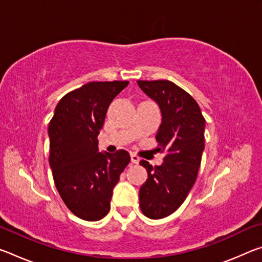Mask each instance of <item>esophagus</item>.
<instances>
[{
  "mask_svg": "<svg viewBox=\"0 0 262 262\" xmlns=\"http://www.w3.org/2000/svg\"><path fill=\"white\" fill-rule=\"evenodd\" d=\"M130 159H132V163H134V164H139V162H140L139 156L135 154H130Z\"/></svg>",
  "mask_w": 262,
  "mask_h": 262,
  "instance_id": "1",
  "label": "esophagus"
}]
</instances>
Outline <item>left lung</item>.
<instances>
[{"mask_svg":"<svg viewBox=\"0 0 262 262\" xmlns=\"http://www.w3.org/2000/svg\"><path fill=\"white\" fill-rule=\"evenodd\" d=\"M145 95L156 101L162 123L156 135L157 151L165 152L162 165L140 164L148 179L140 188V207L151 220L164 219L183 205L196 180L205 149L206 120L195 99L166 79L137 81Z\"/></svg>","mask_w":262,"mask_h":262,"instance_id":"8db88e82","label":"left lung"}]
</instances>
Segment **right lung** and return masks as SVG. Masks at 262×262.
I'll use <instances>...</instances> for the list:
<instances>
[{
  "instance_id": "obj_1",
  "label": "right lung",
  "mask_w": 262,
  "mask_h": 262,
  "mask_svg": "<svg viewBox=\"0 0 262 262\" xmlns=\"http://www.w3.org/2000/svg\"><path fill=\"white\" fill-rule=\"evenodd\" d=\"M128 83L90 82L68 92L48 126L56 189L68 209L82 220L94 222L107 215L114 186L130 162L126 150L98 152L97 140L110 104Z\"/></svg>"
}]
</instances>
